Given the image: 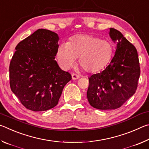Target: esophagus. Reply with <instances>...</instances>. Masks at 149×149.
<instances>
[{"label":"esophagus","instance_id":"1","mask_svg":"<svg viewBox=\"0 0 149 149\" xmlns=\"http://www.w3.org/2000/svg\"><path fill=\"white\" fill-rule=\"evenodd\" d=\"M72 79H73V80L77 79H79V75H76V74H73L72 75Z\"/></svg>","mask_w":149,"mask_h":149}]
</instances>
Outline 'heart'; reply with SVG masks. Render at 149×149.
<instances>
[{
	"label": "heart",
	"mask_w": 149,
	"mask_h": 149,
	"mask_svg": "<svg viewBox=\"0 0 149 149\" xmlns=\"http://www.w3.org/2000/svg\"><path fill=\"white\" fill-rule=\"evenodd\" d=\"M114 46L108 40L91 35H77L66 43L62 42L57 49L56 57L60 67L68 70L79 58L81 66L89 73L101 72L112 58Z\"/></svg>",
	"instance_id": "1"
}]
</instances>
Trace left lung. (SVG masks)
Here are the masks:
<instances>
[{
	"instance_id": "obj_1",
	"label": "left lung",
	"mask_w": 149,
	"mask_h": 149,
	"mask_svg": "<svg viewBox=\"0 0 149 149\" xmlns=\"http://www.w3.org/2000/svg\"><path fill=\"white\" fill-rule=\"evenodd\" d=\"M109 35L116 43L114 57L101 72L89 78L87 97L91 106L99 110L120 108L134 95L140 76V67L135 47L122 33L110 28Z\"/></svg>"
}]
</instances>
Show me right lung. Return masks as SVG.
<instances>
[{
    "label": "right lung",
    "instance_id": "right-lung-1",
    "mask_svg": "<svg viewBox=\"0 0 149 149\" xmlns=\"http://www.w3.org/2000/svg\"><path fill=\"white\" fill-rule=\"evenodd\" d=\"M58 35L39 29L16 47L10 64L12 91L27 109L35 112L54 108L72 75L55 60Z\"/></svg>",
    "mask_w": 149,
    "mask_h": 149
}]
</instances>
